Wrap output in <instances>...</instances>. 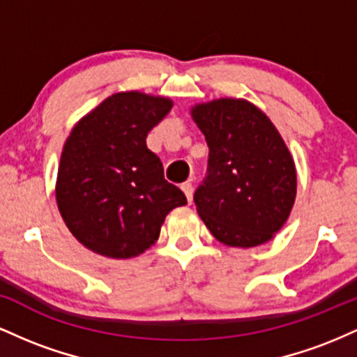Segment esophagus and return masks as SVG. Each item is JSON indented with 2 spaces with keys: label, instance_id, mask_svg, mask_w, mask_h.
Masks as SVG:
<instances>
[{
  "label": "esophagus",
  "instance_id": "1",
  "mask_svg": "<svg viewBox=\"0 0 357 357\" xmlns=\"http://www.w3.org/2000/svg\"><path fill=\"white\" fill-rule=\"evenodd\" d=\"M181 190H183V192L184 195H186V198H188V202H192V184L191 183H184V184H181Z\"/></svg>",
  "mask_w": 357,
  "mask_h": 357
}]
</instances>
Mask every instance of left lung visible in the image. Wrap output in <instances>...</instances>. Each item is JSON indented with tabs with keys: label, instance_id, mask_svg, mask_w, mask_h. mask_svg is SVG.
Returning a JSON list of instances; mask_svg holds the SVG:
<instances>
[{
	"label": "left lung",
	"instance_id": "left-lung-1",
	"mask_svg": "<svg viewBox=\"0 0 357 357\" xmlns=\"http://www.w3.org/2000/svg\"><path fill=\"white\" fill-rule=\"evenodd\" d=\"M210 147L208 176L195 192L196 211L223 245L267 243L289 220L297 195L292 154L273 122L245 99L191 107Z\"/></svg>",
	"mask_w": 357,
	"mask_h": 357
}]
</instances>
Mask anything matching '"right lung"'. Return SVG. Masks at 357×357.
Returning a JSON list of instances; mask_svg holds the SVG:
<instances>
[{
	"mask_svg": "<svg viewBox=\"0 0 357 357\" xmlns=\"http://www.w3.org/2000/svg\"><path fill=\"white\" fill-rule=\"evenodd\" d=\"M173 100L129 90L102 100L73 126L61 151L56 206L85 248L132 258L159 238L167 213L186 196L165 179L161 159L146 137Z\"/></svg>",
	"mask_w": 357,
	"mask_h": 357,
	"instance_id": "obj_1",
	"label": "right lung"
}]
</instances>
